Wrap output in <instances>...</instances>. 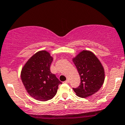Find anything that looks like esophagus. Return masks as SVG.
<instances>
[{"label": "esophagus", "instance_id": "obj_1", "mask_svg": "<svg viewBox=\"0 0 125 125\" xmlns=\"http://www.w3.org/2000/svg\"><path fill=\"white\" fill-rule=\"evenodd\" d=\"M64 83H69V79H67L66 80L65 82H64Z\"/></svg>", "mask_w": 125, "mask_h": 125}]
</instances>
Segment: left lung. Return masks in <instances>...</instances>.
I'll return each mask as SVG.
<instances>
[{
	"label": "left lung",
	"mask_w": 125,
	"mask_h": 125,
	"mask_svg": "<svg viewBox=\"0 0 125 125\" xmlns=\"http://www.w3.org/2000/svg\"><path fill=\"white\" fill-rule=\"evenodd\" d=\"M73 62L80 77L79 86L73 88L76 95L85 98L97 92L105 79L104 70L98 59L90 51H83Z\"/></svg>",
	"instance_id": "left-lung-1"
}]
</instances>
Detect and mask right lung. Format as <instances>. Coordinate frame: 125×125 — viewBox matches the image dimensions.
I'll return each instance as SVG.
<instances>
[{
	"label": "right lung",
	"mask_w": 125,
	"mask_h": 125,
	"mask_svg": "<svg viewBox=\"0 0 125 125\" xmlns=\"http://www.w3.org/2000/svg\"><path fill=\"white\" fill-rule=\"evenodd\" d=\"M53 58L46 51L38 52L23 67L21 78L25 89L37 100L45 101L56 95L58 85L62 84L55 74L51 73Z\"/></svg>",
	"instance_id": "right-lung-1"
}]
</instances>
